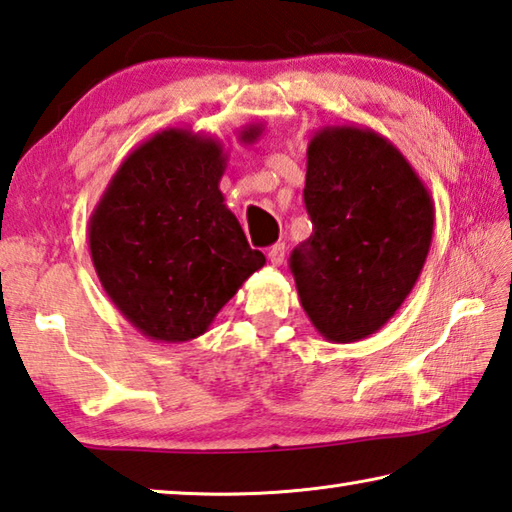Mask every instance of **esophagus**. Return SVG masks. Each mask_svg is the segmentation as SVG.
Masks as SVG:
<instances>
[{"label": "esophagus", "instance_id": "obj_1", "mask_svg": "<svg viewBox=\"0 0 512 512\" xmlns=\"http://www.w3.org/2000/svg\"><path fill=\"white\" fill-rule=\"evenodd\" d=\"M268 262L273 266H280L284 262V244H275L268 248Z\"/></svg>", "mask_w": 512, "mask_h": 512}]
</instances>
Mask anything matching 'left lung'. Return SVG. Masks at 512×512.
Here are the masks:
<instances>
[{"mask_svg": "<svg viewBox=\"0 0 512 512\" xmlns=\"http://www.w3.org/2000/svg\"><path fill=\"white\" fill-rule=\"evenodd\" d=\"M311 237L291 255L302 309L329 342L383 329L423 271L434 201L401 150L358 125H324L306 147Z\"/></svg>", "mask_w": 512, "mask_h": 512, "instance_id": "1", "label": "left lung"}]
</instances>
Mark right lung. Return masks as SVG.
Returning a JSON list of instances; mask_svg holds the SVG:
<instances>
[{"mask_svg":"<svg viewBox=\"0 0 512 512\" xmlns=\"http://www.w3.org/2000/svg\"><path fill=\"white\" fill-rule=\"evenodd\" d=\"M262 132V123H250L237 141L253 145ZM226 161L215 136L163 129L125 156L89 217L91 262L102 288L154 342L203 336L266 264L219 190Z\"/></svg>","mask_w":512,"mask_h":512,"instance_id":"right-lung-1","label":"right lung"}]
</instances>
